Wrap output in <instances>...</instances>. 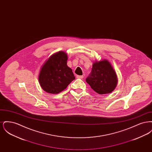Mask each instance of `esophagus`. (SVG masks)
I'll return each mask as SVG.
<instances>
[{"label": "esophagus", "mask_w": 152, "mask_h": 152, "mask_svg": "<svg viewBox=\"0 0 152 152\" xmlns=\"http://www.w3.org/2000/svg\"><path fill=\"white\" fill-rule=\"evenodd\" d=\"M76 77L77 79H83L84 77V76H80V75H77V76H76Z\"/></svg>", "instance_id": "obj_1"}]
</instances>
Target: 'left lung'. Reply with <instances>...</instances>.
I'll use <instances>...</instances> for the list:
<instances>
[{
  "label": "left lung",
  "mask_w": 152,
  "mask_h": 152,
  "mask_svg": "<svg viewBox=\"0 0 152 152\" xmlns=\"http://www.w3.org/2000/svg\"><path fill=\"white\" fill-rule=\"evenodd\" d=\"M86 81L96 93L107 94L115 89L118 79L110 63L104 59L94 62L91 73L86 79Z\"/></svg>",
  "instance_id": "obj_1"
}]
</instances>
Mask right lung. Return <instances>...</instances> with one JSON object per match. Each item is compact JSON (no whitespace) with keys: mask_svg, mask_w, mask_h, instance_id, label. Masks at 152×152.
Segmentation results:
<instances>
[{"mask_svg":"<svg viewBox=\"0 0 152 152\" xmlns=\"http://www.w3.org/2000/svg\"><path fill=\"white\" fill-rule=\"evenodd\" d=\"M67 60L66 53L60 51L52 54L44 63L38 79L45 92L58 94L75 79L72 69L66 64Z\"/></svg>","mask_w":152,"mask_h":152,"instance_id":"1","label":"right lung"}]
</instances>
